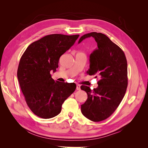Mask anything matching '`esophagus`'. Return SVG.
<instances>
[{
    "mask_svg": "<svg viewBox=\"0 0 148 148\" xmlns=\"http://www.w3.org/2000/svg\"><path fill=\"white\" fill-rule=\"evenodd\" d=\"M81 88H80V85L79 84H77V90H80Z\"/></svg>",
    "mask_w": 148,
    "mask_h": 148,
    "instance_id": "1",
    "label": "esophagus"
}]
</instances>
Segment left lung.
Instances as JSON below:
<instances>
[{
  "label": "left lung",
  "mask_w": 148,
  "mask_h": 148,
  "mask_svg": "<svg viewBox=\"0 0 148 148\" xmlns=\"http://www.w3.org/2000/svg\"><path fill=\"white\" fill-rule=\"evenodd\" d=\"M95 38L97 44L89 57L87 73L99 77L98 86L91 90L81 86L88 99L81 106L83 115L93 122L104 120L117 109L125 96L128 86L127 61L123 51L106 35L96 32L84 34L78 43L88 38Z\"/></svg>",
  "instance_id": "1"
}]
</instances>
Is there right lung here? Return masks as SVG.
<instances>
[{
	"label": "right lung",
	"mask_w": 148,
	"mask_h": 148,
	"mask_svg": "<svg viewBox=\"0 0 148 148\" xmlns=\"http://www.w3.org/2000/svg\"><path fill=\"white\" fill-rule=\"evenodd\" d=\"M77 35L53 34L31 43L22 55L17 77L29 108L38 117L59 114L64 101L76 89L75 83L55 82L50 73L59 66L62 55L72 46Z\"/></svg>",
	"instance_id": "add662e5"
}]
</instances>
